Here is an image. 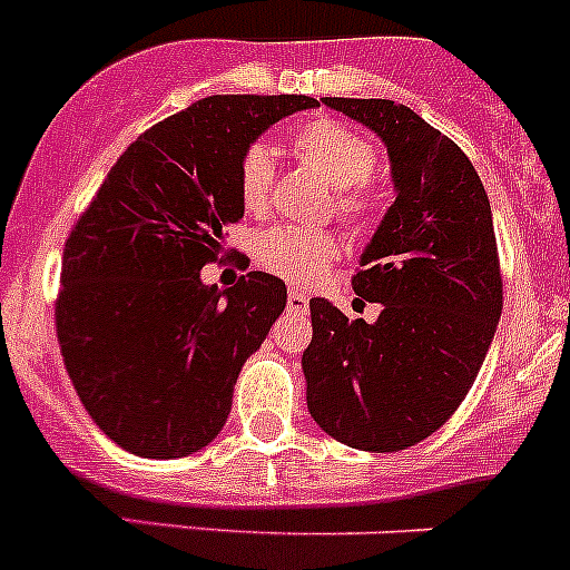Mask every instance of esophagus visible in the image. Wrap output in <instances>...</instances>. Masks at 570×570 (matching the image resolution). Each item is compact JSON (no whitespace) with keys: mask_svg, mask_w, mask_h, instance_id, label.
Returning <instances> with one entry per match:
<instances>
[{"mask_svg":"<svg viewBox=\"0 0 570 570\" xmlns=\"http://www.w3.org/2000/svg\"><path fill=\"white\" fill-rule=\"evenodd\" d=\"M307 311V296L299 291H291L288 294V313H305Z\"/></svg>","mask_w":570,"mask_h":570,"instance_id":"1","label":"esophagus"}]
</instances>
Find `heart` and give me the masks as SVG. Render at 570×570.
I'll use <instances>...</instances> for the list:
<instances>
[{
	"label": "heart",
	"instance_id": "1",
	"mask_svg": "<svg viewBox=\"0 0 570 570\" xmlns=\"http://www.w3.org/2000/svg\"><path fill=\"white\" fill-rule=\"evenodd\" d=\"M291 146L302 164L311 166L327 186L336 189L333 208L344 226L364 228L373 220L375 203L367 180L379 158L362 135L331 118H313L294 129ZM271 189H274V158L268 146H248L237 166V191L245 212H265L271 203ZM257 259L271 274L296 285H307L336 263L338 243L331 234L274 226L257 239Z\"/></svg>",
	"mask_w": 570,
	"mask_h": 570
}]
</instances>
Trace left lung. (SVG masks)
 I'll return each mask as SVG.
<instances>
[{"instance_id": "left-lung-1", "label": "left lung", "mask_w": 570, "mask_h": 570, "mask_svg": "<svg viewBox=\"0 0 570 570\" xmlns=\"http://www.w3.org/2000/svg\"><path fill=\"white\" fill-rule=\"evenodd\" d=\"M322 101L384 140L399 195L353 274V291L381 302L379 320L350 322L327 299H311L307 412L347 446L399 452L452 417L498 331L492 206L461 146L410 107Z\"/></svg>"}]
</instances>
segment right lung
Masks as SVG:
<instances>
[{"mask_svg": "<svg viewBox=\"0 0 570 570\" xmlns=\"http://www.w3.org/2000/svg\"><path fill=\"white\" fill-rule=\"evenodd\" d=\"M307 96H208L146 129L115 160L61 257L56 333L104 435L140 458H186L220 435L245 358L288 291L250 271L220 291L203 265L243 220L237 166Z\"/></svg>", "mask_w": 570, "mask_h": 570, "instance_id": "add662e5", "label": "right lung"}]
</instances>
